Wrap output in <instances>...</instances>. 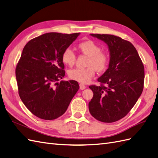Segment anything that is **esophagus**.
<instances>
[{"label": "esophagus", "instance_id": "1", "mask_svg": "<svg viewBox=\"0 0 158 158\" xmlns=\"http://www.w3.org/2000/svg\"><path fill=\"white\" fill-rule=\"evenodd\" d=\"M79 88H80L81 90H83V89H85L86 88V87H85V85L84 84L80 83V84H79Z\"/></svg>", "mask_w": 158, "mask_h": 158}]
</instances>
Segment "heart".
<instances>
[{"mask_svg": "<svg viewBox=\"0 0 158 158\" xmlns=\"http://www.w3.org/2000/svg\"><path fill=\"white\" fill-rule=\"evenodd\" d=\"M78 50L88 56L87 67L76 68L68 73L72 80L81 83H87L94 77L96 70L99 72L106 71L110 61V56L106 51H101V47L91 40H83L77 44ZM76 60V56L70 48H66L61 55V61L67 67H72Z\"/></svg>", "mask_w": 158, "mask_h": 158, "instance_id": "1", "label": "heart"}]
</instances>
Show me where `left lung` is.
<instances>
[{"label": "left lung", "instance_id": "obj_1", "mask_svg": "<svg viewBox=\"0 0 158 158\" xmlns=\"http://www.w3.org/2000/svg\"><path fill=\"white\" fill-rule=\"evenodd\" d=\"M108 45L110 61L98 79L100 86L92 85L94 93L89 110L94 118L112 123L126 115L143 91L144 66L133 44L112 35L91 34Z\"/></svg>", "mask_w": 158, "mask_h": 158}]
</instances>
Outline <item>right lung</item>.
Returning a JSON list of instances; mask_svg holds the SVG:
<instances>
[{
	"label": "right lung",
	"instance_id": "1",
	"mask_svg": "<svg viewBox=\"0 0 158 158\" xmlns=\"http://www.w3.org/2000/svg\"><path fill=\"white\" fill-rule=\"evenodd\" d=\"M79 33H48L31 39L24 47L15 73L20 98L37 118L52 120L61 116L79 89L76 81H61L64 49Z\"/></svg>",
	"mask_w": 158,
	"mask_h": 158
}]
</instances>
